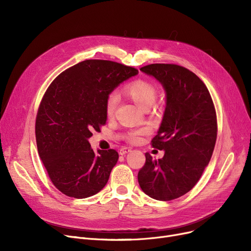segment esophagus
Here are the masks:
<instances>
[{
	"label": "esophagus",
	"mask_w": 251,
	"mask_h": 251,
	"mask_svg": "<svg viewBox=\"0 0 251 251\" xmlns=\"http://www.w3.org/2000/svg\"><path fill=\"white\" fill-rule=\"evenodd\" d=\"M130 151H131V149H129V148H122L120 151H119V153H120L121 155H125L126 153H128Z\"/></svg>",
	"instance_id": "obj_1"
}]
</instances>
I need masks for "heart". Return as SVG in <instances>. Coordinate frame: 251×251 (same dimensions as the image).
<instances>
[{
	"mask_svg": "<svg viewBox=\"0 0 251 251\" xmlns=\"http://www.w3.org/2000/svg\"><path fill=\"white\" fill-rule=\"evenodd\" d=\"M125 94L132 100L139 108L141 109H149L151 108L152 103L155 100L156 97V89L155 87L149 81L146 80H136L132 83L128 84L125 87ZM118 102L117 95L113 94L109 97L105 104V113L108 117H111L116 109V105ZM149 130L143 128L139 130H135L128 134V139L132 142L138 141L139 137L147 134Z\"/></svg>",
	"mask_w": 251,
	"mask_h": 251,
	"instance_id": "heart-1",
	"label": "heart"
}]
</instances>
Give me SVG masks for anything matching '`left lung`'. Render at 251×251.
Here are the masks:
<instances>
[{"instance_id": "8db88e82", "label": "left lung", "mask_w": 251, "mask_h": 251, "mask_svg": "<svg viewBox=\"0 0 251 251\" xmlns=\"http://www.w3.org/2000/svg\"><path fill=\"white\" fill-rule=\"evenodd\" d=\"M140 71L152 76L166 92V108L152 147L160 160L146 153L138 172L142 191L156 201H172L190 191L212 157L217 116L204 83L193 72L174 64H151Z\"/></svg>"}]
</instances>
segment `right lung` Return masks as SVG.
Listing matches in <instances>:
<instances>
[{"instance_id":"right-lung-1","label":"right lung","mask_w":251,"mask_h":251,"mask_svg":"<svg viewBox=\"0 0 251 251\" xmlns=\"http://www.w3.org/2000/svg\"><path fill=\"white\" fill-rule=\"evenodd\" d=\"M137 74L116 62L86 60L62 72L46 91L35 121L37 151L50 181L65 195L86 199L107 184L119 154L95 152L88 139L107 122L111 92Z\"/></svg>"}]
</instances>
